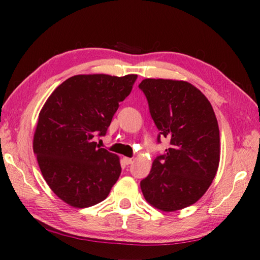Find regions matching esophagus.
I'll return each instance as SVG.
<instances>
[{
	"instance_id": "obj_1",
	"label": "esophagus",
	"mask_w": 260,
	"mask_h": 260,
	"mask_svg": "<svg viewBox=\"0 0 260 260\" xmlns=\"http://www.w3.org/2000/svg\"><path fill=\"white\" fill-rule=\"evenodd\" d=\"M124 161H125V164H126V165H129V164H132V162H133V158L124 157Z\"/></svg>"
}]
</instances>
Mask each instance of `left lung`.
<instances>
[{"instance_id":"obj_1","label":"left lung","mask_w":260,"mask_h":260,"mask_svg":"<svg viewBox=\"0 0 260 260\" xmlns=\"http://www.w3.org/2000/svg\"><path fill=\"white\" fill-rule=\"evenodd\" d=\"M139 88L159 131L157 141L170 140V148L140 182L141 190L156 209H184L204 195L218 171L220 136L212 105L187 81L144 79Z\"/></svg>"}]
</instances>
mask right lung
<instances>
[{"mask_svg": "<svg viewBox=\"0 0 260 260\" xmlns=\"http://www.w3.org/2000/svg\"><path fill=\"white\" fill-rule=\"evenodd\" d=\"M136 78L79 74L57 87L43 105L33 150L48 186L69 205L100 203L119 178V158L93 139L107 134Z\"/></svg>", "mask_w": 260, "mask_h": 260, "instance_id": "add662e5", "label": "right lung"}]
</instances>
